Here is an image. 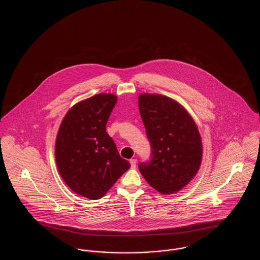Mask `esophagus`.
I'll use <instances>...</instances> for the list:
<instances>
[{
  "label": "esophagus",
  "instance_id": "34e87169",
  "mask_svg": "<svg viewBox=\"0 0 260 260\" xmlns=\"http://www.w3.org/2000/svg\"><path fill=\"white\" fill-rule=\"evenodd\" d=\"M131 165H132V169H136V159H132L131 160Z\"/></svg>",
  "mask_w": 260,
  "mask_h": 260
}]
</instances>
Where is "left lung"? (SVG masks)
<instances>
[{
  "mask_svg": "<svg viewBox=\"0 0 260 260\" xmlns=\"http://www.w3.org/2000/svg\"><path fill=\"white\" fill-rule=\"evenodd\" d=\"M138 107L152 149V160L139 164V172L159 193L174 194L200 169L203 145L198 126L181 104L161 94L141 93Z\"/></svg>",
  "mask_w": 260,
  "mask_h": 260,
  "instance_id": "8db88e82",
  "label": "left lung"
}]
</instances>
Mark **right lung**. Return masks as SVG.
Here are the masks:
<instances>
[{"label":"right lung","mask_w":260,"mask_h":260,"mask_svg":"<svg viewBox=\"0 0 260 260\" xmlns=\"http://www.w3.org/2000/svg\"><path fill=\"white\" fill-rule=\"evenodd\" d=\"M117 96L99 93L76 103L62 120L55 161L62 179L76 194L102 198L131 164L123 159L106 124Z\"/></svg>","instance_id":"add662e5"}]
</instances>
